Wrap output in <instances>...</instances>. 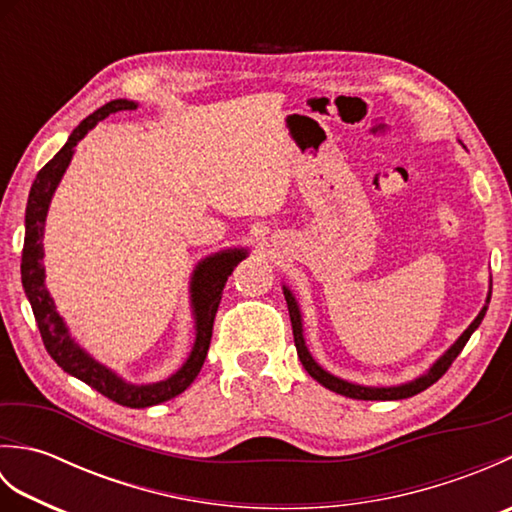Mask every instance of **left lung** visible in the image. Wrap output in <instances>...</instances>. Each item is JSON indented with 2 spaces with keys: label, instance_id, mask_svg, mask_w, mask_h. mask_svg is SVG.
I'll use <instances>...</instances> for the list:
<instances>
[{
  "label": "left lung",
  "instance_id": "1",
  "mask_svg": "<svg viewBox=\"0 0 512 512\" xmlns=\"http://www.w3.org/2000/svg\"><path fill=\"white\" fill-rule=\"evenodd\" d=\"M284 295H286V303H288V312H290V323H292V334H295V345H297V354H299V361L306 367V372L314 378L319 380L323 387H328L336 394L347 396V398H356V400H400V398H409V396H416L420 391H424L427 387H431L433 383H438V380L447 374V369L453 365L455 358L464 350L466 341L471 339V334L477 330V325L482 323L484 314H486V306L482 308V312L477 314V319L466 328V332L460 336L451 350L444 354L440 361L433 365L427 374L420 376L413 380V383L407 385H400V387H363V385H352V383H345V380L336 378L332 374L325 372L317 363H314V358L310 356L306 341H303V334H301V314L297 308V301L295 297L290 295V290L284 288Z\"/></svg>",
  "mask_w": 512,
  "mask_h": 512
}]
</instances>
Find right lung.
I'll return each mask as SVG.
<instances>
[{
  "mask_svg": "<svg viewBox=\"0 0 512 512\" xmlns=\"http://www.w3.org/2000/svg\"><path fill=\"white\" fill-rule=\"evenodd\" d=\"M134 101L116 99L99 107L94 114H90L81 125L70 134L68 143L61 147V151L54 156L46 167H43L35 182L30 187L28 206H26V237H24V250H21V284H24L26 297L35 314L37 328L41 334V341L46 345L48 354L54 358L63 372H68L83 380L85 385L94 387L99 394L110 398L118 405L143 409L151 405H160V402L176 398L187 389L195 376L200 374L204 365L206 352H209L211 336H213V321L217 306H220L222 290L226 286V279L231 277L235 266L246 257L244 250H228V253H217L195 268L193 273V312H195V345L189 356V361L182 365L180 372L171 378L162 380L156 385H129L125 380L112 374L110 369L96 363L92 356L85 354L79 345L72 341V336L65 328L63 319L59 317L54 301L50 299V292L43 284L46 279V270H43V224H46L48 206L52 200V193L57 189L65 167L70 165V158L74 154V147L79 140L90 132V129L103 121L105 116L123 110H136Z\"/></svg>",
  "mask_w": 512,
  "mask_h": 512,
  "instance_id": "obj_1",
  "label": "right lung"
}]
</instances>
